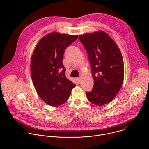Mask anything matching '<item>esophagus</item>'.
<instances>
[{"label": "esophagus", "mask_w": 149, "mask_h": 149, "mask_svg": "<svg viewBox=\"0 0 149 149\" xmlns=\"http://www.w3.org/2000/svg\"><path fill=\"white\" fill-rule=\"evenodd\" d=\"M77 80H78V81L79 82V83H80L81 81V77H78V78H77Z\"/></svg>", "instance_id": "1"}]
</instances>
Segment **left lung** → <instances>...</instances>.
Here are the masks:
<instances>
[{
    "mask_svg": "<svg viewBox=\"0 0 149 149\" xmlns=\"http://www.w3.org/2000/svg\"><path fill=\"white\" fill-rule=\"evenodd\" d=\"M87 51L94 87L86 92L90 102L103 105L111 102L120 90L124 75L121 53L114 41L103 31L79 35Z\"/></svg>",
    "mask_w": 149,
    "mask_h": 149,
    "instance_id": "8db88e82",
    "label": "left lung"
}]
</instances>
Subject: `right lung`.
Listing matches in <instances>:
<instances>
[{
	"label": "right lung",
	"mask_w": 149,
	"mask_h": 149,
	"mask_svg": "<svg viewBox=\"0 0 149 149\" xmlns=\"http://www.w3.org/2000/svg\"><path fill=\"white\" fill-rule=\"evenodd\" d=\"M77 38L78 35L49 33L39 40L32 54L31 73L35 90L54 107L65 103L75 86L65 77L62 59L66 48Z\"/></svg>",
	"instance_id": "right-lung-1"
}]
</instances>
